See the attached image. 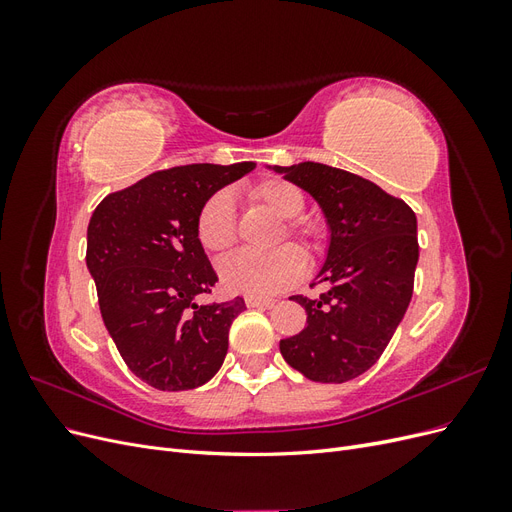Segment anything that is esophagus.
Here are the masks:
<instances>
[{"label": "esophagus", "mask_w": 512, "mask_h": 512, "mask_svg": "<svg viewBox=\"0 0 512 512\" xmlns=\"http://www.w3.org/2000/svg\"><path fill=\"white\" fill-rule=\"evenodd\" d=\"M245 303H247V307H267V309H271L275 305L273 299H258V297H247Z\"/></svg>", "instance_id": "34e87169"}]
</instances>
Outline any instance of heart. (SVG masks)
<instances>
[{"mask_svg": "<svg viewBox=\"0 0 512 512\" xmlns=\"http://www.w3.org/2000/svg\"><path fill=\"white\" fill-rule=\"evenodd\" d=\"M250 196L277 218L290 222L288 235L305 245L314 243V232L307 224L297 222L305 211L303 192L284 179H267L256 183ZM196 235L207 252L222 254L237 239L235 200L228 192H215L205 200L196 218ZM305 273V260L294 247H282L271 254L239 252L230 256L222 269V282L228 290L247 297H271L297 284Z\"/></svg>", "mask_w": 512, "mask_h": 512, "instance_id": "1", "label": "heart"}]
</instances>
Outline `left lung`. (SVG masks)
<instances>
[{"label": "left lung", "instance_id": "obj_1", "mask_svg": "<svg viewBox=\"0 0 512 512\" xmlns=\"http://www.w3.org/2000/svg\"><path fill=\"white\" fill-rule=\"evenodd\" d=\"M312 196L329 241L316 275L318 299L292 297L307 312L299 335L280 342L284 361L307 380L342 384L374 365L412 299L418 262L414 211L376 183L318 162L267 166Z\"/></svg>", "mask_w": 512, "mask_h": 512}]
</instances>
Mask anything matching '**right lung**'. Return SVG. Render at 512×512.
<instances>
[{"label":"right lung","instance_id":"obj_1","mask_svg":"<svg viewBox=\"0 0 512 512\" xmlns=\"http://www.w3.org/2000/svg\"><path fill=\"white\" fill-rule=\"evenodd\" d=\"M256 168L190 164L108 194L87 226V269L104 327L132 369L158 391H188L218 374L241 297L198 305L218 275L196 235L205 200Z\"/></svg>","mask_w":512,"mask_h":512}]
</instances>
